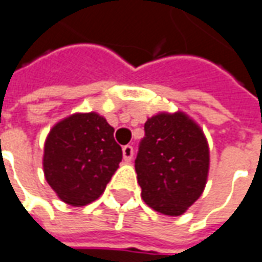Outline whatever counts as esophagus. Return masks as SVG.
<instances>
[{"instance_id": "1", "label": "esophagus", "mask_w": 262, "mask_h": 262, "mask_svg": "<svg viewBox=\"0 0 262 262\" xmlns=\"http://www.w3.org/2000/svg\"><path fill=\"white\" fill-rule=\"evenodd\" d=\"M122 157H124V161L129 162L133 157H134V148L131 145H125L122 148Z\"/></svg>"}]
</instances>
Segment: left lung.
<instances>
[{"mask_svg":"<svg viewBox=\"0 0 262 262\" xmlns=\"http://www.w3.org/2000/svg\"><path fill=\"white\" fill-rule=\"evenodd\" d=\"M135 170L141 196L154 210L181 216L203 193L209 145L203 131L185 113H159L144 125Z\"/></svg>","mask_w":262,"mask_h":262,"instance_id":"8db88e82","label":"left lung"}]
</instances>
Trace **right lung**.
I'll return each mask as SVG.
<instances>
[{
	"mask_svg": "<svg viewBox=\"0 0 262 262\" xmlns=\"http://www.w3.org/2000/svg\"><path fill=\"white\" fill-rule=\"evenodd\" d=\"M122 159L114 128L97 113H77L59 121L45 141L46 182L68 205L100 198Z\"/></svg>",
	"mask_w": 262,
	"mask_h": 262,
	"instance_id": "add662e5",
	"label": "right lung"
}]
</instances>
